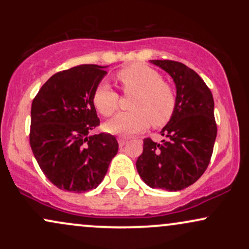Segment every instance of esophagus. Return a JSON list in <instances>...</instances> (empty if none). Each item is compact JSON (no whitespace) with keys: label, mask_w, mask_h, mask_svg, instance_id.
I'll return each mask as SVG.
<instances>
[{"label":"esophagus","mask_w":249,"mask_h":249,"mask_svg":"<svg viewBox=\"0 0 249 249\" xmlns=\"http://www.w3.org/2000/svg\"><path fill=\"white\" fill-rule=\"evenodd\" d=\"M118 144H119V146L123 147V146H124V145L127 144V139H125V138H118Z\"/></svg>","instance_id":"1"}]
</instances>
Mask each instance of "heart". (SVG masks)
Returning <instances> with one entry per match:
<instances>
[{
  "label": "heart",
  "mask_w": 249,
  "mask_h": 249,
  "mask_svg": "<svg viewBox=\"0 0 249 249\" xmlns=\"http://www.w3.org/2000/svg\"><path fill=\"white\" fill-rule=\"evenodd\" d=\"M117 78L126 93H136L132 111H125L110 119L105 128L119 136H132L150 126L160 127L172 118L177 98L171 85L162 82L160 73L145 64H132L119 70ZM92 102L101 115L108 117L118 108L119 96L107 83L97 85Z\"/></svg>",
  "instance_id": "heart-1"
}]
</instances>
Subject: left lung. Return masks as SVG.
I'll list each match as a JSON object with an SVG mask.
<instances>
[{
	"label": "left lung",
	"mask_w": 249,
	"mask_h": 249,
	"mask_svg": "<svg viewBox=\"0 0 249 249\" xmlns=\"http://www.w3.org/2000/svg\"><path fill=\"white\" fill-rule=\"evenodd\" d=\"M172 77L177 105L162 127L160 144L144 139L136 162L144 182L152 188L184 190L204 174L216 138L214 101L211 90L196 71L176 61H150Z\"/></svg>",
	"instance_id": "left-lung-1"
}]
</instances>
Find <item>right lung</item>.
Listing matches in <instances>:
<instances>
[{
	"label": "right lung",
	"mask_w": 249,
	"mask_h": 249,
	"mask_svg": "<svg viewBox=\"0 0 249 249\" xmlns=\"http://www.w3.org/2000/svg\"><path fill=\"white\" fill-rule=\"evenodd\" d=\"M105 68L83 64L57 72L33 101L31 150L59 190L82 193L96 188L118 152L115 136L92 134L99 125L92 95L107 73Z\"/></svg>",
	"instance_id": "obj_1"
}]
</instances>
